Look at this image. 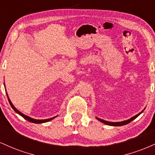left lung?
I'll list each match as a JSON object with an SVG mask.
<instances>
[{"label":"left lung","instance_id":"8db88e82","mask_svg":"<svg viewBox=\"0 0 155 155\" xmlns=\"http://www.w3.org/2000/svg\"><path fill=\"white\" fill-rule=\"evenodd\" d=\"M145 108H143V110H142V111H140V113H138V114H136V116H134V117H131V118H130V119H129V120H127L122 121V122H108V121L104 120H102V119L98 118V117H95V118L97 119V120L100 121V122H103V123H104V124H107V125H110V126H122V125H125V124H128V123H130V122H132L133 120H134L135 119L137 118V117H138V116H139V115L140 114L143 113V111H144Z\"/></svg>","mask_w":155,"mask_h":155}]
</instances>
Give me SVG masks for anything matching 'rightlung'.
<instances>
[{
	"mask_svg": "<svg viewBox=\"0 0 155 155\" xmlns=\"http://www.w3.org/2000/svg\"><path fill=\"white\" fill-rule=\"evenodd\" d=\"M4 87H6V86H5V84H4ZM6 95H7V97H8V102H9V104H10V105H11V106H12V108H13L14 111H15L16 112V113H17V114H18L20 115V116H22L24 119H25V120H27L28 121H29V122H33V123H35V124H41V123H44V122H49V121L52 120L53 119H54V118H55V117H58V116H55V117H51V118H49V119H46V120H35V119L31 118V117H30L27 116V115H25L24 114H22V112H20L19 111H18V110H17V108H16L15 107V106H14V105L12 104V101H10L9 97H8V94H7V92H6Z\"/></svg>",
	"mask_w": 155,
	"mask_h": 155,
	"instance_id": "add662e5",
	"label": "right lung"
}]
</instances>
